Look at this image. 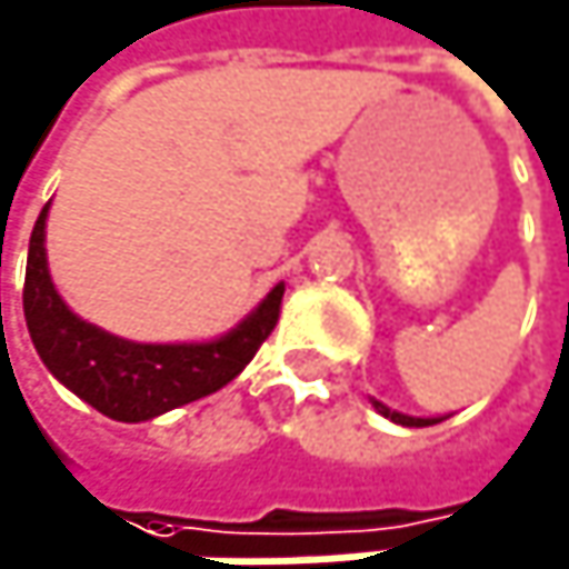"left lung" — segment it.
Instances as JSON below:
<instances>
[{
	"instance_id": "1",
	"label": "left lung",
	"mask_w": 569,
	"mask_h": 569,
	"mask_svg": "<svg viewBox=\"0 0 569 569\" xmlns=\"http://www.w3.org/2000/svg\"><path fill=\"white\" fill-rule=\"evenodd\" d=\"M385 418H391L395 425H405V428H425V425H438L441 418H411V415H401V411H391L388 405H381V401H371Z\"/></svg>"
}]
</instances>
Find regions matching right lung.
<instances>
[{
  "instance_id": "right-lung-1",
  "label": "right lung",
  "mask_w": 569,
  "mask_h": 569,
  "mask_svg": "<svg viewBox=\"0 0 569 569\" xmlns=\"http://www.w3.org/2000/svg\"><path fill=\"white\" fill-rule=\"evenodd\" d=\"M47 212L29 236L22 313L50 375L113 421H148L188 401L216 395L256 357L272 333L282 282L229 333L206 343H134L80 320L57 293L47 266Z\"/></svg>"
}]
</instances>
